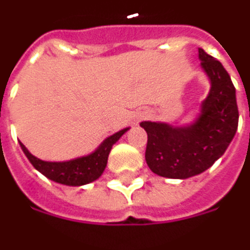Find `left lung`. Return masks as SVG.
<instances>
[{
    "label": "left lung",
    "mask_w": 250,
    "mask_h": 250,
    "mask_svg": "<svg viewBox=\"0 0 250 250\" xmlns=\"http://www.w3.org/2000/svg\"><path fill=\"white\" fill-rule=\"evenodd\" d=\"M200 67L210 92L189 125L142 122L147 132L146 162L151 172L167 179H188L203 173L221 158L238 127V108L231 78L219 61L199 48Z\"/></svg>",
    "instance_id": "1"
}]
</instances>
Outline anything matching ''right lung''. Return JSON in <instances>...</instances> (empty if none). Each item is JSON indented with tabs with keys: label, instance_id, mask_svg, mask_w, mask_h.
<instances>
[{
	"label": "right lung",
	"instance_id": "1",
	"mask_svg": "<svg viewBox=\"0 0 250 250\" xmlns=\"http://www.w3.org/2000/svg\"><path fill=\"white\" fill-rule=\"evenodd\" d=\"M128 130H130V127H125L123 130L115 132L112 135L105 138L100 143V146L93 150L92 153L83 155V157H77L69 161H43L38 157H35L34 154H31L29 150L21 142H20V146L35 169L42 174H44L47 179L59 183V184H63V186L81 187L89 184V183H93L95 180L100 177L107 167L108 155H109L112 146Z\"/></svg>",
	"mask_w": 250,
	"mask_h": 250
}]
</instances>
